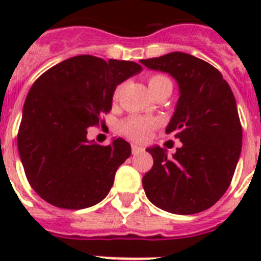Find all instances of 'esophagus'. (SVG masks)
Segmentation results:
<instances>
[{"mask_svg":"<svg viewBox=\"0 0 261 261\" xmlns=\"http://www.w3.org/2000/svg\"><path fill=\"white\" fill-rule=\"evenodd\" d=\"M131 151H133V154H139L141 151H143V147L137 145V143H133L131 145Z\"/></svg>","mask_w":261,"mask_h":261,"instance_id":"obj_1","label":"esophagus"}]
</instances>
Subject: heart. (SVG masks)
Masks as SVG:
<instances>
[{
  "label": "heart",
  "instance_id": "b5f03b06",
  "mask_svg": "<svg viewBox=\"0 0 261 261\" xmlns=\"http://www.w3.org/2000/svg\"><path fill=\"white\" fill-rule=\"evenodd\" d=\"M168 80L167 77L160 74L150 75L149 80H147V84H149V88H150V92L154 89L159 84H161L163 81ZM116 94H118V90H116ZM157 124L154 119H147L142 118V116H131V118L126 119L120 123V127L119 130L123 135H126L128 138L134 139V141H143L146 138L147 135L150 134V131L153 130Z\"/></svg>",
  "mask_w": 261,
  "mask_h": 261
}]
</instances>
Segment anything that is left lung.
Wrapping results in <instances>:
<instances>
[{"mask_svg":"<svg viewBox=\"0 0 261 261\" xmlns=\"http://www.w3.org/2000/svg\"><path fill=\"white\" fill-rule=\"evenodd\" d=\"M141 63L169 73L180 90L165 131L182 145L172 157L163 147L147 149L154 161L142 178L147 199L173 214L207 210L230 186L241 153L243 127L234 94L214 66L194 55L169 53Z\"/></svg>","mask_w":261,"mask_h":261,"instance_id":"left-lung-1","label":"left lung"}]
</instances>
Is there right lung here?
Returning a JSON list of instances; mask_svg holds the SVG:
<instances>
[{
  "label": "right lung",
  "instance_id": "obj_1",
  "mask_svg": "<svg viewBox=\"0 0 261 261\" xmlns=\"http://www.w3.org/2000/svg\"><path fill=\"white\" fill-rule=\"evenodd\" d=\"M141 70L130 61L79 55L44 71L31 87L17 147L28 182L47 203L80 210L108 195L131 146L122 138L108 146L89 142L88 128L111 111L116 85Z\"/></svg>",
  "mask_w": 261,
  "mask_h": 261
}]
</instances>
